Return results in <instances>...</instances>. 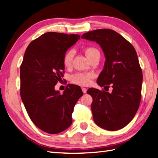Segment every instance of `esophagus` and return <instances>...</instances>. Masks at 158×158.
<instances>
[{
	"label": "esophagus",
	"mask_w": 158,
	"mask_h": 158,
	"mask_svg": "<svg viewBox=\"0 0 158 158\" xmlns=\"http://www.w3.org/2000/svg\"><path fill=\"white\" fill-rule=\"evenodd\" d=\"M87 89H86V88H85V87H84V88H82V91H83V94H85L86 92H87Z\"/></svg>",
	"instance_id": "34e87169"
}]
</instances>
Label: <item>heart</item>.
Listing matches in <instances>:
<instances>
[{"mask_svg":"<svg viewBox=\"0 0 158 158\" xmlns=\"http://www.w3.org/2000/svg\"><path fill=\"white\" fill-rule=\"evenodd\" d=\"M86 56L89 60L94 57L99 55L100 52L95 47H87L84 50ZM74 57V52L70 50L66 52L63 56V64L66 68L71 67L72 62ZM94 77V75L92 73H77L71 77V81L73 83L81 86H87L89 85L91 82V79Z\"/></svg>","mask_w":158,"mask_h":158,"instance_id":"heart-1","label":"heart"}]
</instances>
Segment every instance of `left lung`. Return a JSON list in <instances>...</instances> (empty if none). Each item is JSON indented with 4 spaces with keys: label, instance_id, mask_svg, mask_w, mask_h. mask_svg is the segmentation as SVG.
<instances>
[{
    "label": "left lung",
    "instance_id": "8db88e82",
    "mask_svg": "<svg viewBox=\"0 0 158 158\" xmlns=\"http://www.w3.org/2000/svg\"><path fill=\"white\" fill-rule=\"evenodd\" d=\"M81 38L100 45L106 61L97 83L112 87L111 94L94 88L87 90L93 98L94 122L106 130H119L134 118L141 102L143 73L136 51L129 41L110 29L88 31Z\"/></svg>",
    "mask_w": 158,
    "mask_h": 158
}]
</instances>
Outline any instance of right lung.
I'll return each mask as SVG.
<instances>
[{
  "instance_id": "1",
  "label": "right lung",
  "mask_w": 158,
  "mask_h": 158,
  "mask_svg": "<svg viewBox=\"0 0 158 158\" xmlns=\"http://www.w3.org/2000/svg\"><path fill=\"white\" fill-rule=\"evenodd\" d=\"M80 35L47 32L29 44L20 67V94L29 118L50 134L66 130L72 123L75 105L83 96L79 86L69 85L62 94L54 86L63 77V56Z\"/></svg>"
}]
</instances>
